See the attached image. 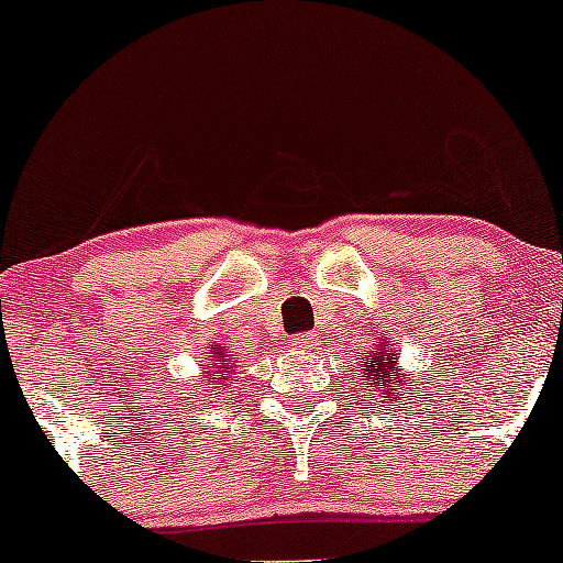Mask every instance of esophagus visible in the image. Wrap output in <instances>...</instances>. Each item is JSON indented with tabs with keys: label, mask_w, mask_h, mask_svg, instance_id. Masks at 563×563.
Returning a JSON list of instances; mask_svg holds the SVG:
<instances>
[{
	"label": "esophagus",
	"mask_w": 563,
	"mask_h": 563,
	"mask_svg": "<svg viewBox=\"0 0 563 563\" xmlns=\"http://www.w3.org/2000/svg\"><path fill=\"white\" fill-rule=\"evenodd\" d=\"M294 344H296V347H301V350H310L314 344V333H296Z\"/></svg>",
	"instance_id": "esophagus-1"
}]
</instances>
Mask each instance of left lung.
Here are the masks:
<instances>
[{
  "label": "left lung",
  "instance_id": "obj_1",
  "mask_svg": "<svg viewBox=\"0 0 563 563\" xmlns=\"http://www.w3.org/2000/svg\"><path fill=\"white\" fill-rule=\"evenodd\" d=\"M385 347H387V344H385ZM368 361H372V367L375 368L374 373L368 368V374H372V382L376 387H385V390H382V398H387L390 390H400V385H404V382H406V390H409V387H411L409 376H400V379H398V368H395V363H398V355L393 357V352L385 350L379 357H368Z\"/></svg>",
  "mask_w": 563,
  "mask_h": 563
}]
</instances>
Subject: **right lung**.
<instances>
[{
    "label": "right lung",
    "instance_id": "obj_1",
    "mask_svg": "<svg viewBox=\"0 0 563 563\" xmlns=\"http://www.w3.org/2000/svg\"><path fill=\"white\" fill-rule=\"evenodd\" d=\"M216 349L219 347H213V352H211V355H219V357H221V361H230V357H227V355H224V352H221V350L219 353H216ZM221 368H224V366H221ZM213 379H216V374H213Z\"/></svg>",
    "mask_w": 563,
    "mask_h": 563
}]
</instances>
